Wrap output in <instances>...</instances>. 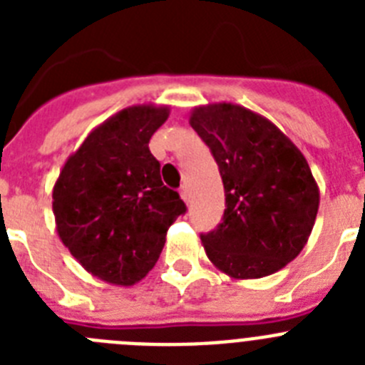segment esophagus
<instances>
[{"label":"esophagus","mask_w":365,"mask_h":365,"mask_svg":"<svg viewBox=\"0 0 365 365\" xmlns=\"http://www.w3.org/2000/svg\"><path fill=\"white\" fill-rule=\"evenodd\" d=\"M179 195H180V199H182V201H185V202L190 201V193H188V188H186V186H180Z\"/></svg>","instance_id":"esophagus-1"}]
</instances>
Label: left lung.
I'll list each match as a JSON object with an SVG mask.
<instances>
[{
	"label": "left lung",
	"instance_id": "1",
	"mask_svg": "<svg viewBox=\"0 0 365 365\" xmlns=\"http://www.w3.org/2000/svg\"><path fill=\"white\" fill-rule=\"evenodd\" d=\"M190 125L212 150L227 197L221 225L201 235L208 259L234 279L282 270L307 245L320 206L307 159L269 118L243 106H197Z\"/></svg>",
	"mask_w": 365,
	"mask_h": 365
}]
</instances>
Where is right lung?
Wrapping results in <instances>:
<instances>
[{"instance_id": "obj_1", "label": "right lung", "mask_w": 365, "mask_h": 365, "mask_svg": "<svg viewBox=\"0 0 365 365\" xmlns=\"http://www.w3.org/2000/svg\"><path fill=\"white\" fill-rule=\"evenodd\" d=\"M168 106L137 104L98 124L63 164L53 188L56 232L87 272L131 287L153 269L186 206L160 180L150 138Z\"/></svg>"}]
</instances>
